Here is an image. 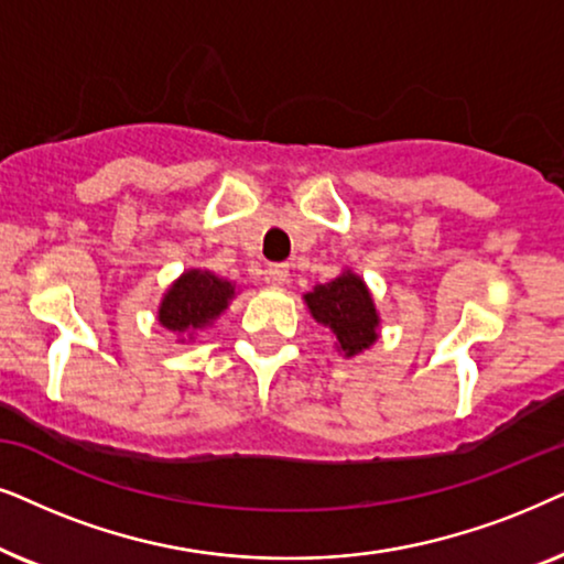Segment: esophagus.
I'll return each instance as SVG.
<instances>
[{"label": "esophagus", "instance_id": "obj_1", "mask_svg": "<svg viewBox=\"0 0 564 564\" xmlns=\"http://www.w3.org/2000/svg\"><path fill=\"white\" fill-rule=\"evenodd\" d=\"M268 281L278 283V286H283V283L291 281V268L286 262H275V265L268 268Z\"/></svg>", "mask_w": 564, "mask_h": 564}]
</instances>
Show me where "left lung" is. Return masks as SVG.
I'll return each instance as SVG.
<instances>
[{
    "label": "left lung",
    "instance_id": "8db88e82",
    "mask_svg": "<svg viewBox=\"0 0 564 564\" xmlns=\"http://www.w3.org/2000/svg\"><path fill=\"white\" fill-rule=\"evenodd\" d=\"M304 302L310 306L312 317L333 329L337 350L345 356H358L379 337V314L373 306V299L366 289L364 278L345 270L335 281L319 283L314 291L304 294Z\"/></svg>",
    "mask_w": 564,
    "mask_h": 564
}]
</instances>
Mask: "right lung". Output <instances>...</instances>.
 <instances>
[{
    "mask_svg": "<svg viewBox=\"0 0 564 564\" xmlns=\"http://www.w3.org/2000/svg\"><path fill=\"white\" fill-rule=\"evenodd\" d=\"M231 299H235L231 281H224L212 270H185L164 294L156 319L170 333H195L212 325Z\"/></svg>",
    "mask_w": 564,
    "mask_h": 564,
    "instance_id": "right-lung-1",
    "label": "right lung"
}]
</instances>
